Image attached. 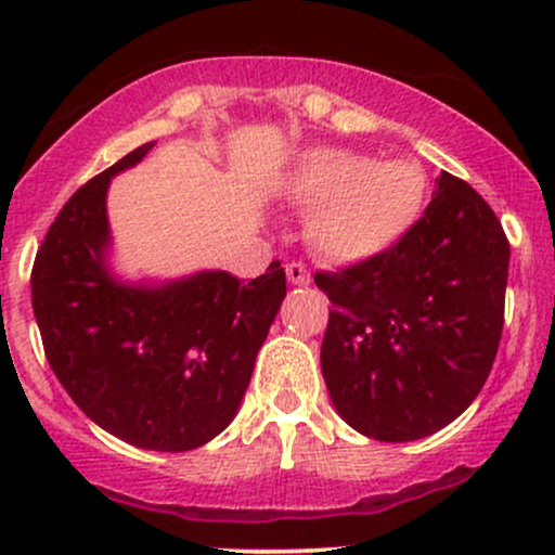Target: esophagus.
Masks as SVG:
<instances>
[{"instance_id": "1", "label": "esophagus", "mask_w": 555, "mask_h": 555, "mask_svg": "<svg viewBox=\"0 0 555 555\" xmlns=\"http://www.w3.org/2000/svg\"><path fill=\"white\" fill-rule=\"evenodd\" d=\"M286 279H289V282L295 284V286H308L310 282H313V276H310L308 266H302V263H289V266H286Z\"/></svg>"}]
</instances>
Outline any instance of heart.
I'll return each mask as SVG.
<instances>
[{"mask_svg": "<svg viewBox=\"0 0 555 555\" xmlns=\"http://www.w3.org/2000/svg\"><path fill=\"white\" fill-rule=\"evenodd\" d=\"M284 197L310 211L308 240L339 263L388 250L415 224L428 177L410 158H378L347 149H313L292 164Z\"/></svg>", "mask_w": 555, "mask_h": 555, "instance_id": "heart-1", "label": "heart"}]
</instances>
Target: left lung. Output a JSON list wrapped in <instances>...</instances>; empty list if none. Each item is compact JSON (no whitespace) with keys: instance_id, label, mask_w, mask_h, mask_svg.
<instances>
[{"instance_id":"left-lung-1","label":"left lung","mask_w":555,"mask_h":555,"mask_svg":"<svg viewBox=\"0 0 555 555\" xmlns=\"http://www.w3.org/2000/svg\"><path fill=\"white\" fill-rule=\"evenodd\" d=\"M508 240L493 208L441 171L430 206L378 256L318 271L321 367L339 415L375 441L446 428L488 380L503 331Z\"/></svg>"}]
</instances>
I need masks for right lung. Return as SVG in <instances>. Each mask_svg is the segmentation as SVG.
<instances>
[{"instance_id": "1", "label": "right lung", "mask_w": 555, "mask_h": 555, "mask_svg": "<svg viewBox=\"0 0 555 555\" xmlns=\"http://www.w3.org/2000/svg\"><path fill=\"white\" fill-rule=\"evenodd\" d=\"M154 143L65 203L30 271V299L49 365L75 404L112 436L151 451H190L232 423L260 344L286 295L273 260L240 282L201 271L169 284H122L106 269V190Z\"/></svg>"}]
</instances>
